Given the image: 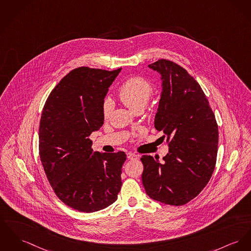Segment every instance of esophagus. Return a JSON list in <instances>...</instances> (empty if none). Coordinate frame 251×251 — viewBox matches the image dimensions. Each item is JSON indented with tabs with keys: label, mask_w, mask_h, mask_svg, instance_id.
Masks as SVG:
<instances>
[{
	"label": "esophagus",
	"mask_w": 251,
	"mask_h": 251,
	"mask_svg": "<svg viewBox=\"0 0 251 251\" xmlns=\"http://www.w3.org/2000/svg\"><path fill=\"white\" fill-rule=\"evenodd\" d=\"M138 158H139V155L136 154V153H133V152H128L127 153V159H129V160H136Z\"/></svg>",
	"instance_id": "esophagus-1"
}]
</instances>
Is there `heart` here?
<instances>
[{
	"label": "heart",
	"instance_id": "1",
	"mask_svg": "<svg viewBox=\"0 0 251 251\" xmlns=\"http://www.w3.org/2000/svg\"><path fill=\"white\" fill-rule=\"evenodd\" d=\"M153 93V85L140 76H132L119 86L118 98L129 109L135 111L144 108ZM111 101L105 100L102 103V115L107 118L111 112Z\"/></svg>",
	"mask_w": 251,
	"mask_h": 251
}]
</instances>
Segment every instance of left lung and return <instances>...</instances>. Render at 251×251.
Returning a JSON list of instances; mask_svg holds the SVG:
<instances>
[{
	"instance_id": "obj_1",
	"label": "left lung",
	"mask_w": 251,
	"mask_h": 251,
	"mask_svg": "<svg viewBox=\"0 0 251 251\" xmlns=\"http://www.w3.org/2000/svg\"><path fill=\"white\" fill-rule=\"evenodd\" d=\"M150 67L164 79L155 128L167 137L169 153L163 162L149 155L142 157V181L152 199L183 205L197 197L212 176L217 122L200 84L184 67L166 59Z\"/></svg>"
}]
</instances>
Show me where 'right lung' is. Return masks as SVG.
<instances>
[{
    "label": "right lung",
    "instance_id": "right-lung-1",
    "mask_svg": "<svg viewBox=\"0 0 251 251\" xmlns=\"http://www.w3.org/2000/svg\"><path fill=\"white\" fill-rule=\"evenodd\" d=\"M122 68L80 67L53 88L43 108L39 154L57 197L69 207L90 213L117 200L124 151L92 150L89 136L103 124L102 103Z\"/></svg>",
    "mask_w": 251,
    "mask_h": 251
}]
</instances>
